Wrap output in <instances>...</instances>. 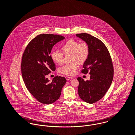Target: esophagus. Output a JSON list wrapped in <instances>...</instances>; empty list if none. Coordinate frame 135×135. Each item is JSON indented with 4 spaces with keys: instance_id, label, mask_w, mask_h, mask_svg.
Returning <instances> with one entry per match:
<instances>
[{
    "instance_id": "obj_1",
    "label": "esophagus",
    "mask_w": 135,
    "mask_h": 135,
    "mask_svg": "<svg viewBox=\"0 0 135 135\" xmlns=\"http://www.w3.org/2000/svg\"><path fill=\"white\" fill-rule=\"evenodd\" d=\"M73 78H71V77H68V76H66V79H67V80H70V79H72Z\"/></svg>"
}]
</instances>
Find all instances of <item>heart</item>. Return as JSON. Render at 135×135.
I'll return each mask as SVG.
<instances>
[{"label": "heart", "instance_id": "obj_1", "mask_svg": "<svg viewBox=\"0 0 135 135\" xmlns=\"http://www.w3.org/2000/svg\"><path fill=\"white\" fill-rule=\"evenodd\" d=\"M65 55H69L71 63L64 65L59 69L61 73L67 75H72L78 67V65L84 63L87 60L89 54V47L86 42H79L74 39L67 41L61 47ZM51 57L56 63L61 64L63 62V55L58 51L52 52Z\"/></svg>", "mask_w": 135, "mask_h": 135}]
</instances>
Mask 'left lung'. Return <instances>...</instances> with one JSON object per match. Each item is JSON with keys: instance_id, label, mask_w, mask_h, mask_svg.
<instances>
[{"instance_id": "8db88e82", "label": "left lung", "mask_w": 135, "mask_h": 135, "mask_svg": "<svg viewBox=\"0 0 135 135\" xmlns=\"http://www.w3.org/2000/svg\"><path fill=\"white\" fill-rule=\"evenodd\" d=\"M76 36L87 43L89 47V56L81 72H89L90 79L85 81L78 78L79 95L84 102L94 103L103 97L112 84L114 69L111 56L105 45L95 37L86 33Z\"/></svg>"}]
</instances>
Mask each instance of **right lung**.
I'll return each instance as SVG.
<instances>
[{
    "label": "right lung",
    "instance_id": "add662e5",
    "mask_svg": "<svg viewBox=\"0 0 135 135\" xmlns=\"http://www.w3.org/2000/svg\"><path fill=\"white\" fill-rule=\"evenodd\" d=\"M65 37L53 34H41L28 43L21 62L22 76L25 86L41 103L51 104L61 94L66 79L56 76L51 81L46 78L56 70V65L50 56L53 46Z\"/></svg>",
    "mask_w": 135,
    "mask_h": 135
}]
</instances>
